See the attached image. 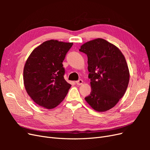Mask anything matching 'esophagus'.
Here are the masks:
<instances>
[{
    "label": "esophagus",
    "instance_id": "34e87169",
    "mask_svg": "<svg viewBox=\"0 0 150 150\" xmlns=\"http://www.w3.org/2000/svg\"><path fill=\"white\" fill-rule=\"evenodd\" d=\"M83 81L82 79H79L78 81H76V83L78 84V85H81L83 84Z\"/></svg>",
    "mask_w": 150,
    "mask_h": 150
}]
</instances>
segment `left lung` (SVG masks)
Listing matches in <instances>:
<instances>
[{"label":"left lung","mask_w":150,"mask_h":150,"mask_svg":"<svg viewBox=\"0 0 150 150\" xmlns=\"http://www.w3.org/2000/svg\"><path fill=\"white\" fill-rule=\"evenodd\" d=\"M79 51L88 56L91 92L85 99L94 110L114 107L128 88L129 73L120 50L106 40L96 39L82 45Z\"/></svg>","instance_id":"8db88e82"}]
</instances>
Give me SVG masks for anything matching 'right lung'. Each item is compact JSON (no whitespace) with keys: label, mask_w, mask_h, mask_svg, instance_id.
Here are the masks:
<instances>
[{"label":"right lung","mask_w":150,"mask_h":150,"mask_svg":"<svg viewBox=\"0 0 150 150\" xmlns=\"http://www.w3.org/2000/svg\"><path fill=\"white\" fill-rule=\"evenodd\" d=\"M73 43L50 40L32 52L24 69V83L29 96L40 106L52 109L67 95L71 85L64 79L62 62Z\"/></svg>","instance_id":"1"}]
</instances>
